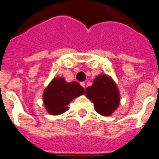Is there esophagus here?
Returning a JSON list of instances; mask_svg holds the SVG:
<instances>
[{
    "label": "esophagus",
    "instance_id": "esophagus-1",
    "mask_svg": "<svg viewBox=\"0 0 159 159\" xmlns=\"http://www.w3.org/2000/svg\"><path fill=\"white\" fill-rule=\"evenodd\" d=\"M81 86H82V87H84V88H85V82H84V81H82V82H81Z\"/></svg>",
    "mask_w": 159,
    "mask_h": 159
}]
</instances>
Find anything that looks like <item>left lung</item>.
Masks as SVG:
<instances>
[{
	"label": "left lung",
	"mask_w": 159,
	"mask_h": 159,
	"mask_svg": "<svg viewBox=\"0 0 159 159\" xmlns=\"http://www.w3.org/2000/svg\"><path fill=\"white\" fill-rule=\"evenodd\" d=\"M85 95L93 103L97 112L103 116L110 115L119 105L117 85L106 74L95 78L93 85L85 89Z\"/></svg>",
	"instance_id": "left-lung-1"
}]
</instances>
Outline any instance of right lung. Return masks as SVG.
I'll return each mask as SVG.
<instances>
[{
    "label": "right lung",
    "mask_w": 159,
    "mask_h": 159,
    "mask_svg": "<svg viewBox=\"0 0 159 159\" xmlns=\"http://www.w3.org/2000/svg\"><path fill=\"white\" fill-rule=\"evenodd\" d=\"M84 93L85 89L78 82L72 81L66 83L63 78H55L44 92L43 100L45 108L53 115L62 114L67 110V105L73 99Z\"/></svg>",
    "instance_id": "1"
}]
</instances>
